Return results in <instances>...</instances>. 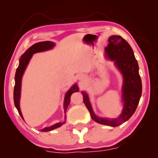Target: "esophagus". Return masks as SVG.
<instances>
[{
  "instance_id": "1",
  "label": "esophagus",
  "mask_w": 158,
  "mask_h": 158,
  "mask_svg": "<svg viewBox=\"0 0 158 158\" xmlns=\"http://www.w3.org/2000/svg\"><path fill=\"white\" fill-rule=\"evenodd\" d=\"M85 78H86V77H85V75H83V74L79 75V76H78V79L80 80V81H84V80H85Z\"/></svg>"
}]
</instances>
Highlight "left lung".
Listing matches in <instances>:
<instances>
[{"instance_id":"obj_1","label":"left lung","mask_w":158,"mask_h":158,"mask_svg":"<svg viewBox=\"0 0 158 158\" xmlns=\"http://www.w3.org/2000/svg\"><path fill=\"white\" fill-rule=\"evenodd\" d=\"M109 44L105 47V58L113 61L123 78L122 101L123 109L118 117L115 118L99 117L95 114L89 96L82 91L83 102L89 111L92 119L98 124L110 127L119 126L133 115L142 96V81L139 74V66L133 49L121 36L113 35L109 38Z\"/></svg>"}]
</instances>
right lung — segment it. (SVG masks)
I'll return each mask as SVG.
<instances>
[{"label":"right lung","mask_w":158,"mask_h":158,"mask_svg":"<svg viewBox=\"0 0 158 158\" xmlns=\"http://www.w3.org/2000/svg\"><path fill=\"white\" fill-rule=\"evenodd\" d=\"M55 46V44L50 41H45V42H37L36 44L32 45L21 56L20 59H19V64L18 68L16 69V75H15V86L14 90V101L15 106L18 110L19 114L21 116V118L23 119V115L21 114V109H20V98H21V81H22V77L23 73L25 72V70L27 69V67L29 63L30 60L31 59L32 56L34 54L41 52H44L54 48ZM79 90V88L77 87L76 83L74 84L70 89H69L64 96V103H63V108L64 114L66 113L67 108L68 105L70 104V96L73 93L77 92ZM24 120V119H23ZM66 121V116H64V121L63 122H58L57 124L52 125L51 127H45V128L41 129V131H49L53 130V129L59 128L65 123Z\"/></svg>","instance_id":"obj_1"}]
</instances>
